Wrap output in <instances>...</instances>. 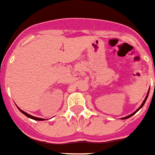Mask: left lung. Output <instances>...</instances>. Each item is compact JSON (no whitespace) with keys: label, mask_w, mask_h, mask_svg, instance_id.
Wrapping results in <instances>:
<instances>
[{"label":"left lung","mask_w":155,"mask_h":155,"mask_svg":"<svg viewBox=\"0 0 155 155\" xmlns=\"http://www.w3.org/2000/svg\"><path fill=\"white\" fill-rule=\"evenodd\" d=\"M148 94H149V91H148V92H147V95H146V97H145V98H144V101H143V102H142V104H141V105H140V107H138V108H137V110H135V111H134V112H133V113H132V114H129V115H128V116H126V117H122V118H121V119H123V120H124V119H127V118H129V117H131V116H133V115H134V114H136V113H137V111H138V110H140V108H141V107H143V106H144V104H145V102H146V100H147V97H148Z\"/></svg>","instance_id":"obj_1"}]
</instances>
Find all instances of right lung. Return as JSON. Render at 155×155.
Masks as SVG:
<instances>
[{"mask_svg": "<svg viewBox=\"0 0 155 155\" xmlns=\"http://www.w3.org/2000/svg\"><path fill=\"white\" fill-rule=\"evenodd\" d=\"M18 110H19L21 112V113L24 114H25V116H27V117H29V118L33 119V120H45V119H44V118H40V117H34V116L31 115V114H28V113H26V112H25V111H24V110H21V109H20L19 107H18Z\"/></svg>", "mask_w": 155, "mask_h": 155, "instance_id": "add662e5", "label": "right lung"}]
</instances>
